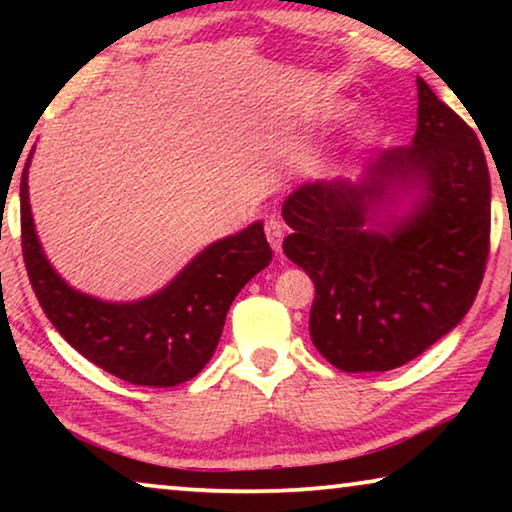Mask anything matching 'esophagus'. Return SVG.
<instances>
[{
    "label": "esophagus",
    "mask_w": 512,
    "mask_h": 512,
    "mask_svg": "<svg viewBox=\"0 0 512 512\" xmlns=\"http://www.w3.org/2000/svg\"><path fill=\"white\" fill-rule=\"evenodd\" d=\"M265 235H268L270 247L279 254V251H282V242H284V223L279 219L265 221Z\"/></svg>",
    "instance_id": "34e87169"
}]
</instances>
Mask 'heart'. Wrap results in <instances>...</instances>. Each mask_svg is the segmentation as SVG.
<instances>
[{"mask_svg": "<svg viewBox=\"0 0 512 512\" xmlns=\"http://www.w3.org/2000/svg\"><path fill=\"white\" fill-rule=\"evenodd\" d=\"M335 111H338V104H333V102H326L324 107H321L319 111H317V118H333L335 116Z\"/></svg>", "mask_w": 512, "mask_h": 512, "instance_id": "obj_1", "label": "heart"}]
</instances>
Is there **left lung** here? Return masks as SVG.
I'll use <instances>...</instances> for the list:
<instances>
[{
	"mask_svg": "<svg viewBox=\"0 0 512 512\" xmlns=\"http://www.w3.org/2000/svg\"><path fill=\"white\" fill-rule=\"evenodd\" d=\"M410 146L380 153L359 181L300 186L284 200V254L317 289L314 347L345 373H382L450 333L478 296L489 256L492 188L464 118L417 79ZM418 191L408 213L401 194Z\"/></svg>",
	"mask_w": 512,
	"mask_h": 512,
	"instance_id": "obj_1",
	"label": "left lung"
}]
</instances>
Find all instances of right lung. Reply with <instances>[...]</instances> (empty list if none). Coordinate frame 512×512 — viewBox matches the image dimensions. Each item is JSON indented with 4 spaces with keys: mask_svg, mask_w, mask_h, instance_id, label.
<instances>
[{
    "mask_svg": "<svg viewBox=\"0 0 512 512\" xmlns=\"http://www.w3.org/2000/svg\"><path fill=\"white\" fill-rule=\"evenodd\" d=\"M32 151L20 177V237L27 277L51 324L81 356L130 384L174 387L198 375L219 345L235 296L272 261L263 223L209 244L163 291L107 303L72 289L44 256L27 193Z\"/></svg>",
    "mask_w": 512,
    "mask_h": 512,
    "instance_id": "right-lung-1",
    "label": "right lung"
}]
</instances>
